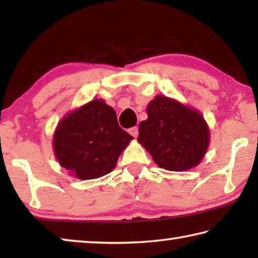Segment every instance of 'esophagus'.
<instances>
[{
	"instance_id": "1",
	"label": "esophagus",
	"mask_w": 258,
	"mask_h": 258,
	"mask_svg": "<svg viewBox=\"0 0 258 258\" xmlns=\"http://www.w3.org/2000/svg\"><path fill=\"white\" fill-rule=\"evenodd\" d=\"M128 133H130L131 135H132V137L137 138L138 135H139V128H138V126H134V127L130 128V130H128Z\"/></svg>"
}]
</instances>
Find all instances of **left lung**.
<instances>
[{
  "label": "left lung",
  "instance_id": "8db88e82",
  "mask_svg": "<svg viewBox=\"0 0 258 258\" xmlns=\"http://www.w3.org/2000/svg\"><path fill=\"white\" fill-rule=\"evenodd\" d=\"M147 113L138 141L159 167L182 172L202 161L209 145V128L202 113L165 95H156Z\"/></svg>",
  "mask_w": 258,
  "mask_h": 258
}]
</instances>
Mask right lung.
Masks as SVG:
<instances>
[{
	"label": "right lung",
	"instance_id": "obj_1",
	"mask_svg": "<svg viewBox=\"0 0 258 258\" xmlns=\"http://www.w3.org/2000/svg\"><path fill=\"white\" fill-rule=\"evenodd\" d=\"M132 135L119 127L116 111L103 100L94 99L60 120L53 135V149L60 166L81 180L110 173Z\"/></svg>",
	"mask_w": 258,
	"mask_h": 258
}]
</instances>
